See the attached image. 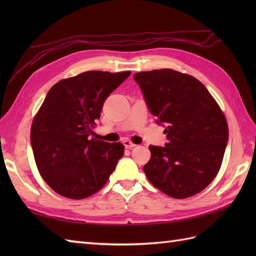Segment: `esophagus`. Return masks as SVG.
Segmentation results:
<instances>
[{
    "label": "esophagus",
    "mask_w": 256,
    "mask_h": 256,
    "mask_svg": "<svg viewBox=\"0 0 256 256\" xmlns=\"http://www.w3.org/2000/svg\"><path fill=\"white\" fill-rule=\"evenodd\" d=\"M123 144H124V146H125V148H130V150L136 146V144H134V143L131 142V140H125L124 142H123Z\"/></svg>",
    "instance_id": "34e87169"
}]
</instances>
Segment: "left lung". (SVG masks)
I'll return each mask as SVG.
<instances>
[{"label":"left lung","instance_id":"8db88e82","mask_svg":"<svg viewBox=\"0 0 256 256\" xmlns=\"http://www.w3.org/2000/svg\"><path fill=\"white\" fill-rule=\"evenodd\" d=\"M134 80L156 123L165 125L164 148L150 145L143 170L148 180L170 197L200 192L218 174L229 138L226 118L206 86L172 69L142 72Z\"/></svg>","mask_w":256,"mask_h":256}]
</instances>
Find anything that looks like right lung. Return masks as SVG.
I'll use <instances>...</instances> for the list:
<instances>
[{
    "instance_id": "right-lung-1",
    "label": "right lung",
    "mask_w": 256,
    "mask_h": 256,
    "mask_svg": "<svg viewBox=\"0 0 256 256\" xmlns=\"http://www.w3.org/2000/svg\"><path fill=\"white\" fill-rule=\"evenodd\" d=\"M130 74L92 70L48 91L32 120L30 144L38 172L54 192L84 199L106 184L124 146L90 136L106 99Z\"/></svg>"
}]
</instances>
